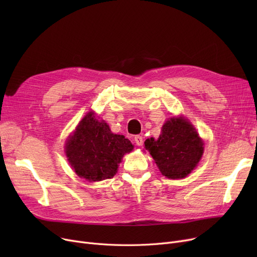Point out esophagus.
Here are the masks:
<instances>
[{
    "instance_id": "34e87169",
    "label": "esophagus",
    "mask_w": 257,
    "mask_h": 257,
    "mask_svg": "<svg viewBox=\"0 0 257 257\" xmlns=\"http://www.w3.org/2000/svg\"><path fill=\"white\" fill-rule=\"evenodd\" d=\"M134 142H136V145L137 146H143L144 144V138L142 136H136V138H134Z\"/></svg>"
}]
</instances>
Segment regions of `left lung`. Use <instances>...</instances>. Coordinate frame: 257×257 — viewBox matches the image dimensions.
Returning a JSON list of instances; mask_svg holds the SVG:
<instances>
[{
    "mask_svg": "<svg viewBox=\"0 0 257 257\" xmlns=\"http://www.w3.org/2000/svg\"><path fill=\"white\" fill-rule=\"evenodd\" d=\"M204 143L196 128L183 116L171 117L161 128L157 140L145 142L160 173L169 179L186 177L203 155Z\"/></svg>",
    "mask_w": 257,
    "mask_h": 257,
    "instance_id": "left-lung-1",
    "label": "left lung"
}]
</instances>
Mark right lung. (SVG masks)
Wrapping results in <instances>:
<instances>
[{
  "label": "right lung",
  "mask_w": 257,
  "mask_h": 257,
  "mask_svg": "<svg viewBox=\"0 0 257 257\" xmlns=\"http://www.w3.org/2000/svg\"><path fill=\"white\" fill-rule=\"evenodd\" d=\"M133 148L128 139L112 133L89 111L65 142V155L79 177L102 181L114 176L121 158Z\"/></svg>",
  "instance_id": "obj_1"
}]
</instances>
